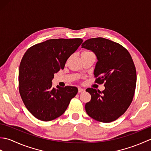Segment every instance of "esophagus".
Instances as JSON below:
<instances>
[{
	"instance_id": "1",
	"label": "esophagus",
	"mask_w": 151,
	"mask_h": 151,
	"mask_svg": "<svg viewBox=\"0 0 151 151\" xmlns=\"http://www.w3.org/2000/svg\"><path fill=\"white\" fill-rule=\"evenodd\" d=\"M85 91V89L83 88H78V93H82Z\"/></svg>"
}]
</instances>
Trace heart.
Wrapping results in <instances>:
<instances>
[{
  "instance_id": "obj_1",
  "label": "heart",
  "mask_w": 151,
  "mask_h": 151,
  "mask_svg": "<svg viewBox=\"0 0 151 151\" xmlns=\"http://www.w3.org/2000/svg\"><path fill=\"white\" fill-rule=\"evenodd\" d=\"M93 54V53L89 52V51H84V52H83L81 54V55H85V54Z\"/></svg>"
}]
</instances>
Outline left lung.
<instances>
[{
    "label": "left lung",
    "mask_w": 151,
    "mask_h": 151,
    "mask_svg": "<svg viewBox=\"0 0 151 151\" xmlns=\"http://www.w3.org/2000/svg\"><path fill=\"white\" fill-rule=\"evenodd\" d=\"M82 47L97 56L94 69L96 82H104V90L88 88L91 101L86 111L93 119L110 123L121 116L132 101L136 84V70L134 62L124 47L102 37L85 41Z\"/></svg>",
    "instance_id": "obj_1"
}]
</instances>
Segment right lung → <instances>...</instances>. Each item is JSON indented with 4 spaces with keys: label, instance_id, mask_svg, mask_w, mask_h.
Here are the masks:
<instances>
[{
    "label": "right lung",
    "instance_id": "obj_1",
    "mask_svg": "<svg viewBox=\"0 0 151 151\" xmlns=\"http://www.w3.org/2000/svg\"><path fill=\"white\" fill-rule=\"evenodd\" d=\"M82 41L81 38L51 39L34 45L24 54L19 70V93L37 119L49 121L61 116L77 94L75 86L52 88V81Z\"/></svg>",
    "mask_w": 151,
    "mask_h": 151
}]
</instances>
